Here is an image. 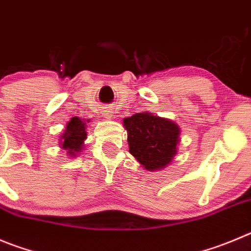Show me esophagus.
Returning a JSON list of instances; mask_svg holds the SVG:
<instances>
[{
	"label": "esophagus",
	"instance_id": "34e87169",
	"mask_svg": "<svg viewBox=\"0 0 251 251\" xmlns=\"http://www.w3.org/2000/svg\"><path fill=\"white\" fill-rule=\"evenodd\" d=\"M104 115L106 116V118H111V112L110 111H104Z\"/></svg>",
	"mask_w": 251,
	"mask_h": 251
}]
</instances>
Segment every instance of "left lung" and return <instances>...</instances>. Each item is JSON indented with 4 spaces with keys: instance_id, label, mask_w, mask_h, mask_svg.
Here are the masks:
<instances>
[{
    "instance_id": "obj_1",
    "label": "left lung",
    "mask_w": 251,
    "mask_h": 251,
    "mask_svg": "<svg viewBox=\"0 0 251 251\" xmlns=\"http://www.w3.org/2000/svg\"><path fill=\"white\" fill-rule=\"evenodd\" d=\"M124 126L130 153L145 170H162L177 153L179 127L172 121L141 112L124 119Z\"/></svg>"
}]
</instances>
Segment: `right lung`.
I'll list each match as a JSON object with an SVG mask.
<instances>
[{
  "instance_id": "add662e5",
  "label": "right lung",
  "mask_w": 251,
  "mask_h": 251,
  "mask_svg": "<svg viewBox=\"0 0 251 251\" xmlns=\"http://www.w3.org/2000/svg\"><path fill=\"white\" fill-rule=\"evenodd\" d=\"M60 139H62L63 149L68 150V154H70L72 157L75 156L76 152L81 150L84 140L86 139L85 123H83L79 118H73L67 124L64 133Z\"/></svg>"
}]
</instances>
